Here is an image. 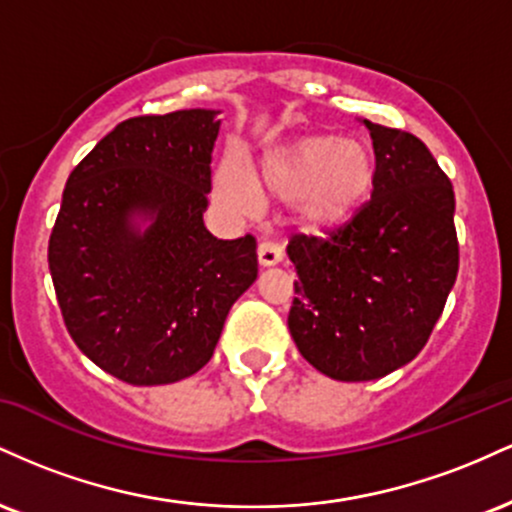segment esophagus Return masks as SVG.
<instances>
[{
  "instance_id": "esophagus-1",
  "label": "esophagus",
  "mask_w": 512,
  "mask_h": 512,
  "mask_svg": "<svg viewBox=\"0 0 512 512\" xmlns=\"http://www.w3.org/2000/svg\"><path fill=\"white\" fill-rule=\"evenodd\" d=\"M281 257H284V250H281V245L272 243V240H264L260 248H257V260H260L262 267H274V264L281 262Z\"/></svg>"
}]
</instances>
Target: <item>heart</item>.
Instances as JSON below:
<instances>
[{
    "label": "heart",
    "mask_w": 512,
    "mask_h": 512,
    "mask_svg": "<svg viewBox=\"0 0 512 512\" xmlns=\"http://www.w3.org/2000/svg\"><path fill=\"white\" fill-rule=\"evenodd\" d=\"M373 185V158L361 142L334 134H310L274 146L262 156L257 175L238 156H226L216 173L221 202L252 214L262 195L296 197V214L310 231H330L354 216Z\"/></svg>",
    "instance_id": "b5f03b06"
}]
</instances>
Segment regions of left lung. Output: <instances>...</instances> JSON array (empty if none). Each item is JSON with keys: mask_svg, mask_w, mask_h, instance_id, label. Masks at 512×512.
Listing matches in <instances>:
<instances>
[{"mask_svg": "<svg viewBox=\"0 0 512 512\" xmlns=\"http://www.w3.org/2000/svg\"><path fill=\"white\" fill-rule=\"evenodd\" d=\"M375 151L370 202L330 238L293 236L289 330L310 366L378 380L424 349L457 279L455 192L421 139L361 120Z\"/></svg>", "mask_w": 512, "mask_h": 512, "instance_id": "obj_1", "label": "left lung"}]
</instances>
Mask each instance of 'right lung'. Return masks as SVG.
<instances>
[{"instance_id":"add662e5","label":"right lung","mask_w":512,"mask_h":512,"mask_svg":"<svg viewBox=\"0 0 512 512\" xmlns=\"http://www.w3.org/2000/svg\"><path fill=\"white\" fill-rule=\"evenodd\" d=\"M219 113L129 117L64 187L48 248L57 303L74 344L122 383H178L207 366L257 279L255 238L204 226Z\"/></svg>"}]
</instances>
